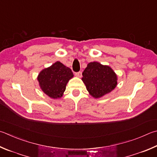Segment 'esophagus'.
<instances>
[{"instance_id":"obj_1","label":"esophagus","mask_w":157,"mask_h":157,"mask_svg":"<svg viewBox=\"0 0 157 157\" xmlns=\"http://www.w3.org/2000/svg\"><path fill=\"white\" fill-rule=\"evenodd\" d=\"M75 75L78 78H81L82 77V72L81 71H79V72H77L75 73Z\"/></svg>"}]
</instances>
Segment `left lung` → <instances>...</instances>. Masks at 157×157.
<instances>
[{
    "mask_svg": "<svg viewBox=\"0 0 157 157\" xmlns=\"http://www.w3.org/2000/svg\"><path fill=\"white\" fill-rule=\"evenodd\" d=\"M82 81L90 95L101 98L111 92L117 84V76L109 66L98 62H90L82 73Z\"/></svg>",
    "mask_w": 157,
    "mask_h": 157,
    "instance_id": "left-lung-1",
    "label": "left lung"
}]
</instances>
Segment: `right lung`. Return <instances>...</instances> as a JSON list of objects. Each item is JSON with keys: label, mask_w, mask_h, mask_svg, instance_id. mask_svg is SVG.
I'll return each mask as SVG.
<instances>
[{"label": "right lung", "mask_w": 157, "mask_h": 157, "mask_svg": "<svg viewBox=\"0 0 157 157\" xmlns=\"http://www.w3.org/2000/svg\"><path fill=\"white\" fill-rule=\"evenodd\" d=\"M73 77L71 69L58 61L41 71L37 79L46 95L52 99H58L63 95L68 82Z\"/></svg>", "instance_id": "add662e5"}]
</instances>
